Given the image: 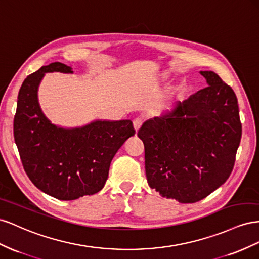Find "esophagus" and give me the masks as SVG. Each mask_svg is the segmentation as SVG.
Instances as JSON below:
<instances>
[{
	"instance_id": "esophagus-1",
	"label": "esophagus",
	"mask_w": 259,
	"mask_h": 259,
	"mask_svg": "<svg viewBox=\"0 0 259 259\" xmlns=\"http://www.w3.org/2000/svg\"><path fill=\"white\" fill-rule=\"evenodd\" d=\"M143 123V120L141 119V118H136V119L134 120V127L136 129V131H138L140 129V127H141Z\"/></svg>"
}]
</instances>
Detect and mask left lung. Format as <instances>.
I'll use <instances>...</instances> for the list:
<instances>
[{"instance_id":"obj_1","label":"left lung","mask_w":259,"mask_h":259,"mask_svg":"<svg viewBox=\"0 0 259 259\" xmlns=\"http://www.w3.org/2000/svg\"><path fill=\"white\" fill-rule=\"evenodd\" d=\"M206 87L159 117L146 120L144 143L149 186L167 198L195 203L230 176L242 136L238 99L213 71H199Z\"/></svg>"}]
</instances>
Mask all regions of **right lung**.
I'll list each match as a JSON object with an SVG mask.
<instances>
[{"label":"right lung","mask_w":259,"mask_h":259,"mask_svg":"<svg viewBox=\"0 0 259 259\" xmlns=\"http://www.w3.org/2000/svg\"><path fill=\"white\" fill-rule=\"evenodd\" d=\"M72 73L70 66L52 63L29 75L18 93L14 138L29 179L44 193L72 201L98 193L108 178L110 161L128 138L132 121L94 120L63 128L42 112L38 89L47 72Z\"/></svg>","instance_id":"obj_1"}]
</instances>
